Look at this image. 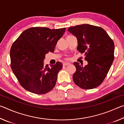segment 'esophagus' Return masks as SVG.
Instances as JSON below:
<instances>
[{
    "instance_id": "1",
    "label": "esophagus",
    "mask_w": 124,
    "mask_h": 124,
    "mask_svg": "<svg viewBox=\"0 0 124 124\" xmlns=\"http://www.w3.org/2000/svg\"><path fill=\"white\" fill-rule=\"evenodd\" d=\"M63 66H68V65H70V63H68V62H64L63 63Z\"/></svg>"
}]
</instances>
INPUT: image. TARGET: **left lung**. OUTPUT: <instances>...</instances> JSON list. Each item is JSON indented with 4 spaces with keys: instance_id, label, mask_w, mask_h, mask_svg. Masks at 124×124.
<instances>
[{
    "instance_id": "left-lung-1",
    "label": "left lung",
    "mask_w": 124,
    "mask_h": 124,
    "mask_svg": "<svg viewBox=\"0 0 124 124\" xmlns=\"http://www.w3.org/2000/svg\"><path fill=\"white\" fill-rule=\"evenodd\" d=\"M68 31L77 38V50L84 52L88 63L85 67L73 63L76 67L73 81L83 89L97 87L104 80L114 61V42L103 29L93 25H78Z\"/></svg>"
}]
</instances>
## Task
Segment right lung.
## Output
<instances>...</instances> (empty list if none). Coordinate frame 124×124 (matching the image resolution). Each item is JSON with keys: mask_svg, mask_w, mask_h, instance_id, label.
Listing matches in <instances>:
<instances>
[{"mask_svg": "<svg viewBox=\"0 0 124 124\" xmlns=\"http://www.w3.org/2000/svg\"><path fill=\"white\" fill-rule=\"evenodd\" d=\"M65 31L66 28L33 27L23 31L12 44L11 67L24 89L40 95L53 89L62 63L57 62L49 67L43 62L46 54L54 51Z\"/></svg>", "mask_w": 124, "mask_h": 124, "instance_id": "right-lung-1", "label": "right lung"}]
</instances>
